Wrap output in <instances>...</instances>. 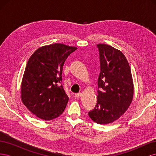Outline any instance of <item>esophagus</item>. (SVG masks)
Returning <instances> with one entry per match:
<instances>
[{"instance_id":"1","label":"esophagus","mask_w":156,"mask_h":156,"mask_svg":"<svg viewBox=\"0 0 156 156\" xmlns=\"http://www.w3.org/2000/svg\"><path fill=\"white\" fill-rule=\"evenodd\" d=\"M81 96H82L81 93H77V94H75V97H76V98H80Z\"/></svg>"}]
</instances>
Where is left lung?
I'll use <instances>...</instances> for the list:
<instances>
[{"label": "left lung", "instance_id": "1", "mask_svg": "<svg viewBox=\"0 0 156 156\" xmlns=\"http://www.w3.org/2000/svg\"><path fill=\"white\" fill-rule=\"evenodd\" d=\"M100 72L97 103L88 116L97 124L112 123L124 115L133 100V84L128 62L120 51L98 44Z\"/></svg>", "mask_w": 156, "mask_h": 156}]
</instances>
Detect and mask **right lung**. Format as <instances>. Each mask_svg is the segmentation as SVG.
<instances>
[{
	"instance_id": "right-lung-1",
	"label": "right lung",
	"mask_w": 156,
	"mask_h": 156,
	"mask_svg": "<svg viewBox=\"0 0 156 156\" xmlns=\"http://www.w3.org/2000/svg\"><path fill=\"white\" fill-rule=\"evenodd\" d=\"M77 49L62 44L41 47L32 55L21 84L22 101L32 113L51 120L64 112L68 96L61 84L63 66Z\"/></svg>"
}]
</instances>
